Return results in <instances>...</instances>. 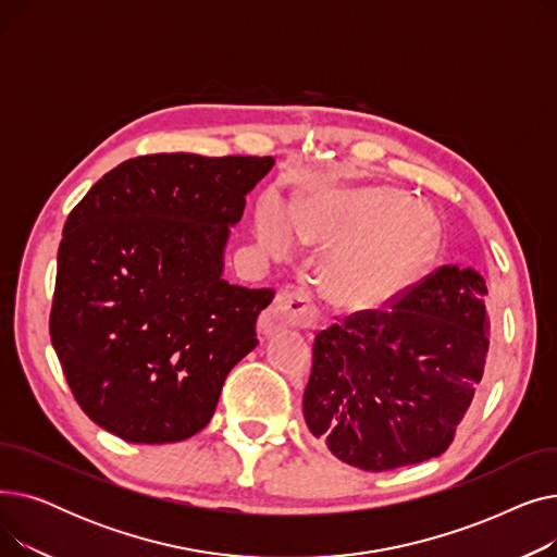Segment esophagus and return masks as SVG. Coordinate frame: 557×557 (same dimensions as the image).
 <instances>
[{
	"label": "esophagus",
	"instance_id": "obj_1",
	"mask_svg": "<svg viewBox=\"0 0 557 557\" xmlns=\"http://www.w3.org/2000/svg\"><path fill=\"white\" fill-rule=\"evenodd\" d=\"M318 323L320 318L309 288L290 286L280 290L275 302L259 315V332L263 336H271L286 325L300 330H315Z\"/></svg>",
	"mask_w": 557,
	"mask_h": 557
}]
</instances>
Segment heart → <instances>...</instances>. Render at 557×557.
<instances>
[{"mask_svg": "<svg viewBox=\"0 0 557 557\" xmlns=\"http://www.w3.org/2000/svg\"><path fill=\"white\" fill-rule=\"evenodd\" d=\"M263 252L288 255L298 239L333 246L323 263L327 294L347 307L388 305L426 263L435 225L431 216L395 189H320L290 212L263 198L255 216Z\"/></svg>", "mask_w": 557, "mask_h": 557, "instance_id": "b5f03b06", "label": "heart"}]
</instances>
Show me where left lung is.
Instances as JSON below:
<instances>
[{
	"instance_id": "obj_1",
	"label": "left lung",
	"mask_w": 557,
	"mask_h": 557,
	"mask_svg": "<svg viewBox=\"0 0 557 557\" xmlns=\"http://www.w3.org/2000/svg\"><path fill=\"white\" fill-rule=\"evenodd\" d=\"M485 296L476 271L441 267L318 332L302 401L315 441L366 472L447 451L485 370Z\"/></svg>"
}]
</instances>
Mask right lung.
Returning a JSON list of instances; mask_svg holds the SVG:
<instances>
[{
    "label": "right lung",
    "instance_id": "1",
    "mask_svg": "<svg viewBox=\"0 0 557 557\" xmlns=\"http://www.w3.org/2000/svg\"><path fill=\"white\" fill-rule=\"evenodd\" d=\"M273 158L139 156L70 212L49 334L83 413L137 445L181 443L214 416L257 345L273 288L223 280L227 225Z\"/></svg>",
    "mask_w": 557,
    "mask_h": 557
}]
</instances>
